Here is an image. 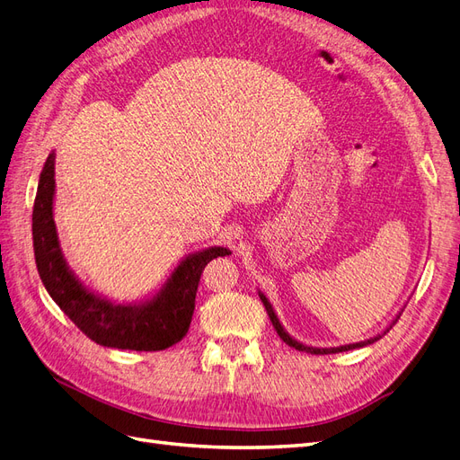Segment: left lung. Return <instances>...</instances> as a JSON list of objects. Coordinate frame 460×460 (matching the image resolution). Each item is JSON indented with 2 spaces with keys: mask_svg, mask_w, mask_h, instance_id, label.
I'll return each mask as SVG.
<instances>
[{
  "mask_svg": "<svg viewBox=\"0 0 460 460\" xmlns=\"http://www.w3.org/2000/svg\"><path fill=\"white\" fill-rule=\"evenodd\" d=\"M259 297H261V301H262V305H264V309H267V313H269V316H270V323H272V326H274V330L278 332V336H280L289 347H296L297 351H305V353H311V355H330V353H341V351H351V349H358V347H365V345H370V343H374V341H378L385 332H389V328H392L395 323H397V318L401 316V313L395 316V320L392 324H389L385 330H384V333H378V336H374V338H370V340H365V341H357V343H347V345H340V347H311V345H305V343H301V341H297L296 338H291L289 333L284 330V326H282V323H280V318H278V314L274 313V307L270 305V301H269V297L264 296V294H261L259 291Z\"/></svg>",
  "mask_w": 460,
  "mask_h": 460,
  "instance_id": "obj_1",
  "label": "left lung"
}]
</instances>
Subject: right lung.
<instances>
[{"instance_id": "1", "label": "right lung", "mask_w": 460, "mask_h": 460, "mask_svg": "<svg viewBox=\"0 0 460 460\" xmlns=\"http://www.w3.org/2000/svg\"><path fill=\"white\" fill-rule=\"evenodd\" d=\"M55 151L40 172L32 211V240L38 274L51 299L86 336L103 347L161 351L186 336L196 309L199 278L208 261L230 255L226 247H207L180 261L151 297L115 303L93 294L68 267L53 220Z\"/></svg>"}]
</instances>
